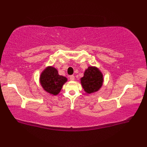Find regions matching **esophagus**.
Segmentation results:
<instances>
[{"mask_svg": "<svg viewBox=\"0 0 147 147\" xmlns=\"http://www.w3.org/2000/svg\"><path fill=\"white\" fill-rule=\"evenodd\" d=\"M69 79H70V80H71V81L74 80V75H71V76H69Z\"/></svg>", "mask_w": 147, "mask_h": 147, "instance_id": "obj_1", "label": "esophagus"}]
</instances>
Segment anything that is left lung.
Returning <instances> with one entry per match:
<instances>
[{
    "instance_id": "left-lung-1",
    "label": "left lung",
    "mask_w": 147,
    "mask_h": 147,
    "mask_svg": "<svg viewBox=\"0 0 147 147\" xmlns=\"http://www.w3.org/2000/svg\"><path fill=\"white\" fill-rule=\"evenodd\" d=\"M104 82L103 74L97 67L89 66L81 78L83 88L87 93L97 92L101 88Z\"/></svg>"
}]
</instances>
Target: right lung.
Masks as SVG:
<instances>
[{"instance_id":"right-lung-1","label":"right lung","mask_w":147,"mask_h":147,"mask_svg":"<svg viewBox=\"0 0 147 147\" xmlns=\"http://www.w3.org/2000/svg\"><path fill=\"white\" fill-rule=\"evenodd\" d=\"M67 78L58 74V71L52 66L46 67L40 77V83L45 92L53 95H57L61 92Z\"/></svg>"}]
</instances>
